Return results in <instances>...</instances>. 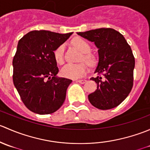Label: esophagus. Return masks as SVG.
I'll return each mask as SVG.
<instances>
[{
    "instance_id": "esophagus-1",
    "label": "esophagus",
    "mask_w": 150,
    "mask_h": 150,
    "mask_svg": "<svg viewBox=\"0 0 150 150\" xmlns=\"http://www.w3.org/2000/svg\"><path fill=\"white\" fill-rule=\"evenodd\" d=\"M77 82L81 84H84L86 82V80H78V81H77Z\"/></svg>"
}]
</instances>
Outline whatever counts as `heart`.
<instances>
[{"label":"heart","instance_id":"b5f03b06","mask_svg":"<svg viewBox=\"0 0 150 150\" xmlns=\"http://www.w3.org/2000/svg\"><path fill=\"white\" fill-rule=\"evenodd\" d=\"M73 44L75 45L83 54L82 59L89 64H92L94 62V58L91 54H89L91 51V46L86 40L82 38H75L73 40ZM64 45H60L57 49L54 51V58L56 62L58 64H62L64 62ZM86 73V67L83 63L79 64H72L68 63L63 67L61 69V75L63 77L70 79H78L82 78Z\"/></svg>","mask_w":150,"mask_h":150}]
</instances>
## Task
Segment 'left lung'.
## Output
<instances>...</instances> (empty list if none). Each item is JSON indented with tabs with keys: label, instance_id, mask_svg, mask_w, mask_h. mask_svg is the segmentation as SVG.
I'll return each mask as SVG.
<instances>
[{
	"label": "left lung",
	"instance_id": "1",
	"mask_svg": "<svg viewBox=\"0 0 150 150\" xmlns=\"http://www.w3.org/2000/svg\"><path fill=\"white\" fill-rule=\"evenodd\" d=\"M78 35L93 42L97 47L99 62L95 72L103 76L91 78L97 89L88 95L90 103L99 110L118 106L128 96L133 87L135 59L122 34L112 28H100Z\"/></svg>",
	"mask_w": 150,
	"mask_h": 150
}]
</instances>
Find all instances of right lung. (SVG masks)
Returning <instances> with one entry per match:
<instances>
[{
  "label": "right lung",
  "instance_id": "right-lung-1",
  "mask_svg": "<svg viewBox=\"0 0 150 150\" xmlns=\"http://www.w3.org/2000/svg\"><path fill=\"white\" fill-rule=\"evenodd\" d=\"M72 33L34 30L18 42L13 59V82L25 105L35 113L51 114L61 107L72 80L57 77L54 51Z\"/></svg>",
  "mask_w": 150,
  "mask_h": 150
}]
</instances>
